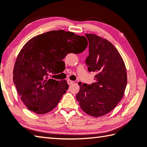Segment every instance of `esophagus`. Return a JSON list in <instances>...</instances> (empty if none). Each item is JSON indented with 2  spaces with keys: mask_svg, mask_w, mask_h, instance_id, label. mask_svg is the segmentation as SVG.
<instances>
[{
  "mask_svg": "<svg viewBox=\"0 0 147 147\" xmlns=\"http://www.w3.org/2000/svg\"><path fill=\"white\" fill-rule=\"evenodd\" d=\"M74 83V82L73 81H72V80H67V83L69 85H71V84H73V83Z\"/></svg>",
  "mask_w": 147,
  "mask_h": 147,
  "instance_id": "obj_1",
  "label": "esophagus"
}]
</instances>
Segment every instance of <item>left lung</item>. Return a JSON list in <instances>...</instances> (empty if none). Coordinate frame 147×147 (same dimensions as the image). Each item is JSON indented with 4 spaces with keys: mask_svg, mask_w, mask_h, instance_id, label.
Wrapping results in <instances>:
<instances>
[{
    "mask_svg": "<svg viewBox=\"0 0 147 147\" xmlns=\"http://www.w3.org/2000/svg\"><path fill=\"white\" fill-rule=\"evenodd\" d=\"M89 42L86 59L88 71L96 72L91 85L79 82L76 99L82 110L92 117L108 113L122 99L127 78L125 65L119 51L107 39L94 34H85Z\"/></svg>",
    "mask_w": 147,
    "mask_h": 147,
    "instance_id": "left-lung-1",
    "label": "left lung"
}]
</instances>
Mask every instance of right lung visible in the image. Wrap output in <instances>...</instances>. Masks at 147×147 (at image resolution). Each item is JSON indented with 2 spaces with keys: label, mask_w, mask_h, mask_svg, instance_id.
I'll return each instance as SVG.
<instances>
[{
  "label": "right lung",
  "mask_w": 147,
  "mask_h": 147,
  "mask_svg": "<svg viewBox=\"0 0 147 147\" xmlns=\"http://www.w3.org/2000/svg\"><path fill=\"white\" fill-rule=\"evenodd\" d=\"M88 45L84 36L64 30H51L28 41L20 50L13 69V82L20 99L36 114L56 107L68 89L65 80L50 79L67 53L83 52Z\"/></svg>",
  "instance_id": "right-lung-1"
}]
</instances>
